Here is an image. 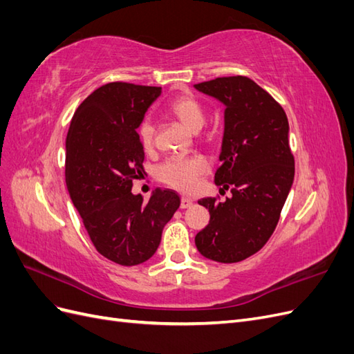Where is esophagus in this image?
Here are the masks:
<instances>
[{"instance_id": "obj_1", "label": "esophagus", "mask_w": 354, "mask_h": 354, "mask_svg": "<svg viewBox=\"0 0 354 354\" xmlns=\"http://www.w3.org/2000/svg\"><path fill=\"white\" fill-rule=\"evenodd\" d=\"M194 205V201H192L190 198H186V196H183L181 198V201H180V208H189V207H192Z\"/></svg>"}]
</instances>
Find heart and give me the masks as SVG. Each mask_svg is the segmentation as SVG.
Here are the masks:
<instances>
[{
  "label": "heart",
  "mask_w": 354,
  "mask_h": 354,
  "mask_svg": "<svg viewBox=\"0 0 354 354\" xmlns=\"http://www.w3.org/2000/svg\"><path fill=\"white\" fill-rule=\"evenodd\" d=\"M165 109L171 116L187 127L190 131H199L207 120L205 108L194 94L177 95L168 102ZM137 134L146 151L153 146L155 125L151 120L145 118L138 124ZM208 160L201 155L171 156L156 168V177L160 183L169 187L181 192H190L196 187L198 180L208 173Z\"/></svg>",
  "instance_id": "obj_1"
}]
</instances>
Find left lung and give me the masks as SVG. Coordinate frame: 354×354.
<instances>
[{
    "label": "left lung",
    "mask_w": 354,
    "mask_h": 354,
    "mask_svg": "<svg viewBox=\"0 0 354 354\" xmlns=\"http://www.w3.org/2000/svg\"><path fill=\"white\" fill-rule=\"evenodd\" d=\"M226 104L220 165L214 180L232 198L199 199L209 223L198 232L199 252L218 263H238L259 252L273 234L292 186L295 160L288 118L272 95L243 75L195 84ZM223 190V189H220Z\"/></svg>",
    "instance_id": "obj_1"
}]
</instances>
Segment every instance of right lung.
I'll return each instance as SVG.
<instances>
[{
  "label": "right lung",
  "instance_id": "right-lung-1",
  "mask_svg": "<svg viewBox=\"0 0 354 354\" xmlns=\"http://www.w3.org/2000/svg\"><path fill=\"white\" fill-rule=\"evenodd\" d=\"M159 94L160 87L104 84L80 104L66 137L71 201L94 248L121 266L151 259L180 207L178 195L169 189H158L147 202L131 194L134 180L145 174L137 127Z\"/></svg>",
  "mask_w": 354,
  "mask_h": 354
}]
</instances>
